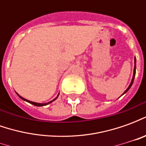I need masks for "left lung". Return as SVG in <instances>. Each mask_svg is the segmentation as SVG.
<instances>
[{
    "instance_id": "left-lung-1",
    "label": "left lung",
    "mask_w": 146,
    "mask_h": 146,
    "mask_svg": "<svg viewBox=\"0 0 146 146\" xmlns=\"http://www.w3.org/2000/svg\"><path fill=\"white\" fill-rule=\"evenodd\" d=\"M135 72H136V60H135V68H134V74H133V78H132V80H131V84H130V85H129V87L127 88V89L125 92H124V93H126V92L128 91L129 89L131 88L132 84H133V82H134V79H135ZM124 93H123V94H124Z\"/></svg>"
}]
</instances>
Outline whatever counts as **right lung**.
<instances>
[{"mask_svg":"<svg viewBox=\"0 0 146 146\" xmlns=\"http://www.w3.org/2000/svg\"><path fill=\"white\" fill-rule=\"evenodd\" d=\"M17 95H18V94H17ZM19 95V98H22L23 100H24V101L28 102L29 103H30V104L34 105V106H46V105H48V104H49V103H51V102H53V101H54V100H55V99L57 98L58 96V95L57 97H56V98H54V100H52V101L49 102H47V103H36V102H31V101H29V100H27V99H25V98H23V97H21V96H20V95Z\"/></svg>","mask_w":146,"mask_h":146,"instance_id":"add662e5","label":"right lung"}]
</instances>
